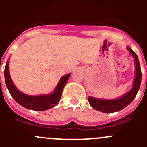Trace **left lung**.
Returning a JSON list of instances; mask_svg holds the SVG:
<instances>
[{"instance_id": "left-lung-1", "label": "left lung", "mask_w": 147, "mask_h": 147, "mask_svg": "<svg viewBox=\"0 0 147 147\" xmlns=\"http://www.w3.org/2000/svg\"><path fill=\"white\" fill-rule=\"evenodd\" d=\"M127 50L134 57V65H135V78L133 82L132 88L121 97L114 99V100L97 99L90 96L88 97L89 103L91 105L92 107H93L96 110L105 112V113L118 112L128 106L135 98L140 87L141 81H142V71H141L140 64H139L137 54L129 47H127Z\"/></svg>"}]
</instances>
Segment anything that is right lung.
Masks as SVG:
<instances>
[{
    "mask_svg": "<svg viewBox=\"0 0 147 147\" xmlns=\"http://www.w3.org/2000/svg\"><path fill=\"white\" fill-rule=\"evenodd\" d=\"M71 74L65 75L60 78L54 91L50 94L32 96L24 94L18 90L12 81L9 72V60H8L4 70V76L7 88L15 101L28 109L35 111H45L56 106L59 103L63 88L70 77Z\"/></svg>",
    "mask_w": 147,
    "mask_h": 147,
    "instance_id": "obj_1",
    "label": "right lung"
}]
</instances>
